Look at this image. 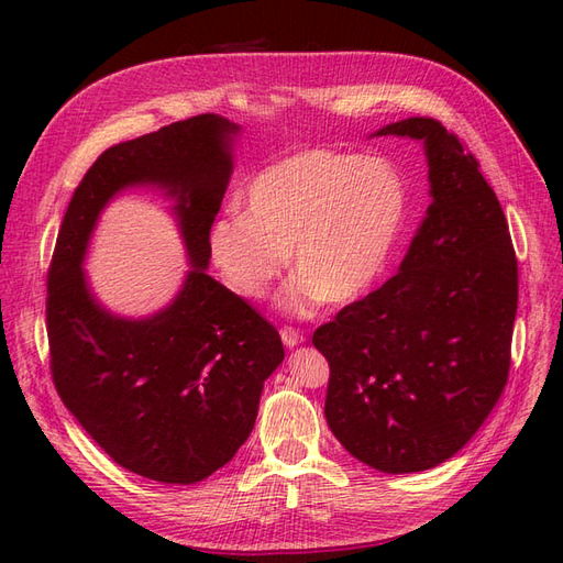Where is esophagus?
Instances as JSON below:
<instances>
[{"instance_id": "obj_1", "label": "esophagus", "mask_w": 563, "mask_h": 563, "mask_svg": "<svg viewBox=\"0 0 563 563\" xmlns=\"http://www.w3.org/2000/svg\"><path fill=\"white\" fill-rule=\"evenodd\" d=\"M282 340H284V345H286V347H296V345H300V343H302L305 335H302L298 329L284 327V329H282Z\"/></svg>"}]
</instances>
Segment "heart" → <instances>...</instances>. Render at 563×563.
I'll return each instance as SVG.
<instances>
[{"label":"heart","mask_w":563,"mask_h":563,"mask_svg":"<svg viewBox=\"0 0 563 563\" xmlns=\"http://www.w3.org/2000/svg\"><path fill=\"white\" fill-rule=\"evenodd\" d=\"M406 220L408 185L395 164L302 150L253 176L244 213L211 225L209 253L220 279L244 300H263L291 253L298 275L279 305L308 317L323 300H360L383 277Z\"/></svg>","instance_id":"obj_1"}]
</instances>
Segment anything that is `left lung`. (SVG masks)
Wrapping results in <instances>:
<instances>
[{
  "instance_id": "left-lung-1",
  "label": "left lung",
  "mask_w": 563,
  "mask_h": 563,
  "mask_svg": "<svg viewBox=\"0 0 563 563\" xmlns=\"http://www.w3.org/2000/svg\"><path fill=\"white\" fill-rule=\"evenodd\" d=\"M376 135L422 141L432 203L399 272L321 323L323 416L356 460L422 472L463 449L498 404L519 298L512 236L472 152L437 119Z\"/></svg>"
}]
</instances>
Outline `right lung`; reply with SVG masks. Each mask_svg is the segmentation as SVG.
<instances>
[{
	"instance_id": "obj_1",
	"label": "right lung",
	"mask_w": 563,
	"mask_h": 563,
	"mask_svg": "<svg viewBox=\"0 0 563 563\" xmlns=\"http://www.w3.org/2000/svg\"><path fill=\"white\" fill-rule=\"evenodd\" d=\"M236 131L223 117L197 114L108 147L77 185L48 267L58 395L117 465L152 482L197 484L230 463L253 430L263 383L284 362L277 329L207 275ZM133 184L177 199L194 263L175 302L143 320L108 313L80 269L99 211Z\"/></svg>"
}]
</instances>
